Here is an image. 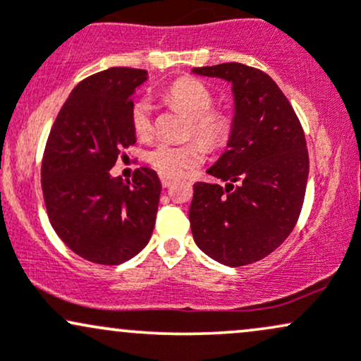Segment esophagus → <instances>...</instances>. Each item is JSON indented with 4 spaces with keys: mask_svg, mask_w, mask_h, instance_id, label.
Segmentation results:
<instances>
[{
    "mask_svg": "<svg viewBox=\"0 0 361 361\" xmlns=\"http://www.w3.org/2000/svg\"><path fill=\"white\" fill-rule=\"evenodd\" d=\"M159 178H161V183H163L164 188H168V186L173 183V178H169V176H164V175H161Z\"/></svg>",
    "mask_w": 361,
    "mask_h": 361,
    "instance_id": "1",
    "label": "esophagus"
}]
</instances>
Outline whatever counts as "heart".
Wrapping results in <instances>:
<instances>
[{"label": "heart", "instance_id": "b5f03b06", "mask_svg": "<svg viewBox=\"0 0 361 361\" xmlns=\"http://www.w3.org/2000/svg\"><path fill=\"white\" fill-rule=\"evenodd\" d=\"M164 98L192 117L190 132L205 146L217 147L227 139L231 122L222 111L212 110L214 93L205 82L193 78H181L169 86ZM130 126L140 139H146L152 134V103L147 97H140L132 103ZM204 156V147L195 140L186 144L159 142L146 152V161L159 175L173 178L202 164Z\"/></svg>", "mask_w": 361, "mask_h": 361}]
</instances>
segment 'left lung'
<instances>
[{"mask_svg":"<svg viewBox=\"0 0 361 361\" xmlns=\"http://www.w3.org/2000/svg\"><path fill=\"white\" fill-rule=\"evenodd\" d=\"M192 73L231 82L234 97L227 151L207 169L226 185H193L192 234L212 259L244 267L275 251L295 227L309 176L305 135L267 73L239 62Z\"/></svg>","mask_w":361,"mask_h":361,"instance_id":"left-lung-1","label":"left lung"}]
</instances>
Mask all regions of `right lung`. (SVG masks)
Here are the masks:
<instances>
[{
  "mask_svg": "<svg viewBox=\"0 0 361 361\" xmlns=\"http://www.w3.org/2000/svg\"><path fill=\"white\" fill-rule=\"evenodd\" d=\"M144 69L110 68L82 80L51 128L42 159L49 221L69 250L100 264H120L147 246L161 181L154 169L130 180L111 176L123 149L135 144L130 106Z\"/></svg>",
  "mask_w": 361,
  "mask_h": 361,
  "instance_id": "right-lung-1",
  "label": "right lung"
}]
</instances>
